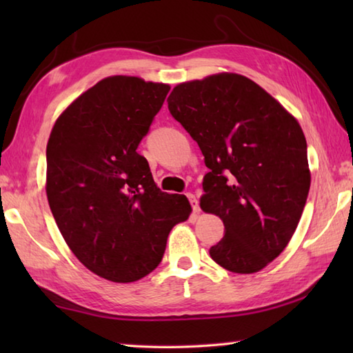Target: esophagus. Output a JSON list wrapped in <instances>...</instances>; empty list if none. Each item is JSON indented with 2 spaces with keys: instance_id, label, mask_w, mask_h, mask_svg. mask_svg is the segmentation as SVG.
I'll use <instances>...</instances> for the list:
<instances>
[{
  "instance_id": "34e87169",
  "label": "esophagus",
  "mask_w": 353,
  "mask_h": 353,
  "mask_svg": "<svg viewBox=\"0 0 353 353\" xmlns=\"http://www.w3.org/2000/svg\"><path fill=\"white\" fill-rule=\"evenodd\" d=\"M186 196H188V199H190V201H191L192 211L196 212V214H199V212H200V206H199V200H197V197H196V194L188 192V194H186Z\"/></svg>"
}]
</instances>
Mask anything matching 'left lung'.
<instances>
[{"label": "left lung", "instance_id": "left-lung-1", "mask_svg": "<svg viewBox=\"0 0 353 353\" xmlns=\"http://www.w3.org/2000/svg\"><path fill=\"white\" fill-rule=\"evenodd\" d=\"M167 101L211 170L200 208L220 216L226 234L209 254L232 273L259 272L290 243L310 192L301 124L265 89L235 72L183 81Z\"/></svg>", "mask_w": 353, "mask_h": 353}]
</instances>
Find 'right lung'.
Segmentation results:
<instances>
[{"instance_id": "1", "label": "right lung", "mask_w": 353, "mask_h": 353, "mask_svg": "<svg viewBox=\"0 0 353 353\" xmlns=\"http://www.w3.org/2000/svg\"><path fill=\"white\" fill-rule=\"evenodd\" d=\"M170 85L110 76L56 119L47 144L48 205L71 252L112 282L139 281L162 261L170 230L190 219L137 153Z\"/></svg>"}]
</instances>
